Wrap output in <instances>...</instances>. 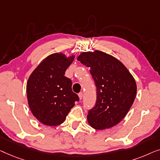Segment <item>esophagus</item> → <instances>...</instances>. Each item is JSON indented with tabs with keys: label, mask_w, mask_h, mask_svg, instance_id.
I'll use <instances>...</instances> for the list:
<instances>
[{
	"label": "esophagus",
	"mask_w": 160,
	"mask_h": 160,
	"mask_svg": "<svg viewBox=\"0 0 160 160\" xmlns=\"http://www.w3.org/2000/svg\"><path fill=\"white\" fill-rule=\"evenodd\" d=\"M78 96H79L80 100H81L82 98V97H83V93H80L79 94H78Z\"/></svg>",
	"instance_id": "obj_1"
}]
</instances>
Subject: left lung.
<instances>
[{
	"mask_svg": "<svg viewBox=\"0 0 160 160\" xmlns=\"http://www.w3.org/2000/svg\"><path fill=\"white\" fill-rule=\"evenodd\" d=\"M78 60L90 67L97 90V99L89 110L88 122L96 130L118 124L136 98L137 86L132 75L118 59L98 50L83 52Z\"/></svg>",
	"mask_w": 160,
	"mask_h": 160,
	"instance_id": "8db88e82",
	"label": "left lung"
}]
</instances>
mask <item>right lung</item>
Returning <instances> with one entry per match:
<instances>
[{
    "instance_id": "right-lung-1",
    "label": "right lung",
    "mask_w": 160,
    "mask_h": 160,
    "mask_svg": "<svg viewBox=\"0 0 160 160\" xmlns=\"http://www.w3.org/2000/svg\"><path fill=\"white\" fill-rule=\"evenodd\" d=\"M75 56L62 53L49 55L35 69L27 82L30 109L43 125L57 126L64 122L75 102L79 101L72 90V80L65 72Z\"/></svg>"
}]
</instances>
